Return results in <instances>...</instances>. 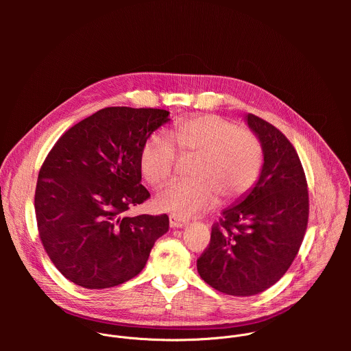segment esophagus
Wrapping results in <instances>:
<instances>
[{"instance_id": "1", "label": "esophagus", "mask_w": 351, "mask_h": 351, "mask_svg": "<svg viewBox=\"0 0 351 351\" xmlns=\"http://www.w3.org/2000/svg\"><path fill=\"white\" fill-rule=\"evenodd\" d=\"M169 225H171V228H183V226H186L187 225V221L186 219H182V218H179V217H176V215H171L169 217Z\"/></svg>"}]
</instances>
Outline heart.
Here are the masks:
<instances>
[{"label":"heart","mask_w":351,"mask_h":351,"mask_svg":"<svg viewBox=\"0 0 351 351\" xmlns=\"http://www.w3.org/2000/svg\"><path fill=\"white\" fill-rule=\"evenodd\" d=\"M172 139L182 157H195L189 169L190 180L164 187L157 206L180 218H189L219 203H232L257 182L264 154L258 138L218 115H202L178 122ZM167 136H149L140 154L144 179L152 186L168 182L178 162L175 145Z\"/></svg>","instance_id":"b5f03b06"}]
</instances>
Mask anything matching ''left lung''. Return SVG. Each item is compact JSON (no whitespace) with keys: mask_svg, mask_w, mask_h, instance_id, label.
I'll use <instances>...</instances> for the list:
<instances>
[{"mask_svg":"<svg viewBox=\"0 0 351 351\" xmlns=\"http://www.w3.org/2000/svg\"><path fill=\"white\" fill-rule=\"evenodd\" d=\"M264 154L261 173L213 226L197 260L202 279L230 295H254L275 285L303 243L308 222L306 175L291 143L267 121L247 114Z\"/></svg>","mask_w":351,"mask_h":351,"instance_id":"8db88e82","label":"left lung"}]
</instances>
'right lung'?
Segmentation results:
<instances>
[{
  "mask_svg": "<svg viewBox=\"0 0 351 351\" xmlns=\"http://www.w3.org/2000/svg\"><path fill=\"white\" fill-rule=\"evenodd\" d=\"M168 115L156 108L99 110L65 132L47 156L36 219L49 260L71 282L107 289L130 280L168 232L167 214L123 215L149 197L141 184V148Z\"/></svg>",
  "mask_w": 351,
  "mask_h": 351,
  "instance_id": "right-lung-1",
  "label": "right lung"
}]
</instances>
